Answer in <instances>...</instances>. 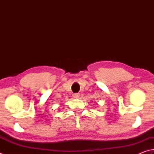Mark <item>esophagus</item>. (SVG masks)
<instances>
[{"instance_id": "obj_1", "label": "esophagus", "mask_w": 154, "mask_h": 154, "mask_svg": "<svg viewBox=\"0 0 154 154\" xmlns=\"http://www.w3.org/2000/svg\"><path fill=\"white\" fill-rule=\"evenodd\" d=\"M72 97H73L75 98H77L80 97V94H72Z\"/></svg>"}]
</instances>
